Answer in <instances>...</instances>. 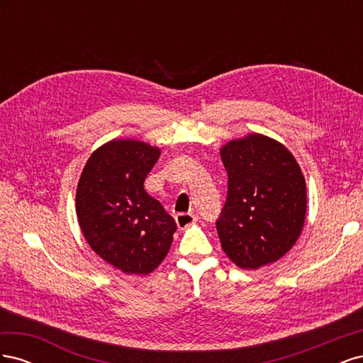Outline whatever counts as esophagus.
<instances>
[{
  "instance_id": "esophagus-1",
  "label": "esophagus",
  "mask_w": 363,
  "mask_h": 363,
  "mask_svg": "<svg viewBox=\"0 0 363 363\" xmlns=\"http://www.w3.org/2000/svg\"><path fill=\"white\" fill-rule=\"evenodd\" d=\"M196 215H194V213H179L177 216H175V223H177V225H179V228L180 230H184V228H188V227H191L192 224H195L196 223Z\"/></svg>"
}]
</instances>
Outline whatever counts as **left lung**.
<instances>
[{"instance_id":"1","label":"left lung","mask_w":363,"mask_h":363,"mask_svg":"<svg viewBox=\"0 0 363 363\" xmlns=\"http://www.w3.org/2000/svg\"><path fill=\"white\" fill-rule=\"evenodd\" d=\"M227 200L216 230L228 259L257 269L279 260L298 239L306 216V182L286 147L262 135L221 148Z\"/></svg>"}]
</instances>
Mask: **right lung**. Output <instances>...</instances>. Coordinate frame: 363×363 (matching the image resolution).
<instances>
[{"instance_id":"obj_1","label":"right lung","mask_w":363,"mask_h":363,"mask_svg":"<svg viewBox=\"0 0 363 363\" xmlns=\"http://www.w3.org/2000/svg\"><path fill=\"white\" fill-rule=\"evenodd\" d=\"M160 150L111 140L92 152L77 186L75 211L87 244L125 274L155 271L172 244L174 218L144 189Z\"/></svg>"}]
</instances>
